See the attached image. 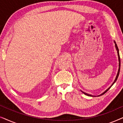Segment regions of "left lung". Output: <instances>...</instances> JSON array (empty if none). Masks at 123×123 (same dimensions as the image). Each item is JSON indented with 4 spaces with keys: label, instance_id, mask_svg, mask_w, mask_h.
Wrapping results in <instances>:
<instances>
[{
    "label": "left lung",
    "instance_id": "1",
    "mask_svg": "<svg viewBox=\"0 0 123 123\" xmlns=\"http://www.w3.org/2000/svg\"><path fill=\"white\" fill-rule=\"evenodd\" d=\"M114 43H115V48H116V49H117V55H118V58H119V69H118V72H117V77H116V78H115V80H114V82L113 83H112V84L111 85V86L110 87H109L105 91V92H103V93H102V94H101V95H98V96H101V95H104V93H105L107 91H108L109 89H110L111 87V86L112 85H114V83H115V82L117 81V78H118V76H119V73H120V55H119V49H118V48H117V43H115V41H114ZM82 92H83V93L85 94V95H87V96H91V97H96V96H93V95H90V94H88V93H85V92H83V91H82Z\"/></svg>",
    "mask_w": 123,
    "mask_h": 123
}]
</instances>
